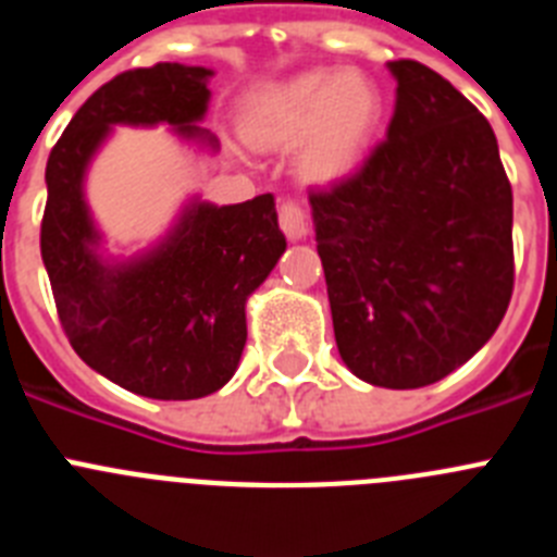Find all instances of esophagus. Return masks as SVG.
Segmentation results:
<instances>
[{"label":"esophagus","instance_id":"esophagus-1","mask_svg":"<svg viewBox=\"0 0 557 557\" xmlns=\"http://www.w3.org/2000/svg\"><path fill=\"white\" fill-rule=\"evenodd\" d=\"M278 225H282V231L289 239H304L309 234L307 214H304V209L295 200H284L278 206Z\"/></svg>","mask_w":557,"mask_h":557}]
</instances>
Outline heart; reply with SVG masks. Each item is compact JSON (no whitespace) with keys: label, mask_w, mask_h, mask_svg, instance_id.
<instances>
[{"label":"heart","mask_w":557,"mask_h":557,"mask_svg":"<svg viewBox=\"0 0 557 557\" xmlns=\"http://www.w3.org/2000/svg\"><path fill=\"white\" fill-rule=\"evenodd\" d=\"M385 100L359 69H309L250 100L245 139L262 150L298 145L295 170L307 184L348 178L371 150Z\"/></svg>","instance_id":"heart-1"}]
</instances>
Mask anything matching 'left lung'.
Returning <instances> with one entry per match:
<instances>
[{"label": "left lung", "mask_w": 557, "mask_h": 557, "mask_svg": "<svg viewBox=\"0 0 557 557\" xmlns=\"http://www.w3.org/2000/svg\"><path fill=\"white\" fill-rule=\"evenodd\" d=\"M396 111L357 175L312 191L337 351L368 385L449 376L513 293V191L488 120L418 61H391Z\"/></svg>", "instance_id": "8db88e82"}]
</instances>
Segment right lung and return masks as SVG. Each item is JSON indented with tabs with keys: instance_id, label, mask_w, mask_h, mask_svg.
<instances>
[{
	"instance_id": "1",
	"label": "right lung",
	"mask_w": 557,
	"mask_h": 557,
	"mask_svg": "<svg viewBox=\"0 0 557 557\" xmlns=\"http://www.w3.org/2000/svg\"><path fill=\"white\" fill-rule=\"evenodd\" d=\"M211 75L184 63L122 72L83 102L47 161L41 259L63 332L88 368L161 401L203 398L234 376L248 339L245 304L287 248L275 200L195 198L159 245L116 262L100 253L83 181L113 125H170L218 150L198 125Z\"/></svg>"
}]
</instances>
